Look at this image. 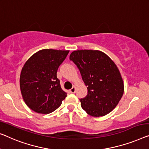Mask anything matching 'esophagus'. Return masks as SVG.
Returning a JSON list of instances; mask_svg holds the SVG:
<instances>
[{"label": "esophagus", "instance_id": "1", "mask_svg": "<svg viewBox=\"0 0 149 149\" xmlns=\"http://www.w3.org/2000/svg\"><path fill=\"white\" fill-rule=\"evenodd\" d=\"M70 92H71V93H72V94H74V93L75 92V88L74 87H74H72V88H71Z\"/></svg>", "mask_w": 149, "mask_h": 149}]
</instances>
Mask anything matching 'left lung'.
<instances>
[{"mask_svg":"<svg viewBox=\"0 0 149 149\" xmlns=\"http://www.w3.org/2000/svg\"><path fill=\"white\" fill-rule=\"evenodd\" d=\"M70 59L77 65L88 86V94L79 99L81 108L92 116H103L118 104L124 94V83L116 64L97 50L74 51Z\"/></svg>","mask_w":149,"mask_h":149,"instance_id":"left-lung-1","label":"left lung"}]
</instances>
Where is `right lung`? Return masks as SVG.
<instances>
[{
    "mask_svg": "<svg viewBox=\"0 0 149 149\" xmlns=\"http://www.w3.org/2000/svg\"><path fill=\"white\" fill-rule=\"evenodd\" d=\"M68 53L47 49L35 53L26 61L20 76V88L24 101L32 110L49 114L58 108L67 96L57 72Z\"/></svg>",
    "mask_w": 149,
    "mask_h": 149,
    "instance_id": "obj_1",
    "label": "right lung"
}]
</instances>
